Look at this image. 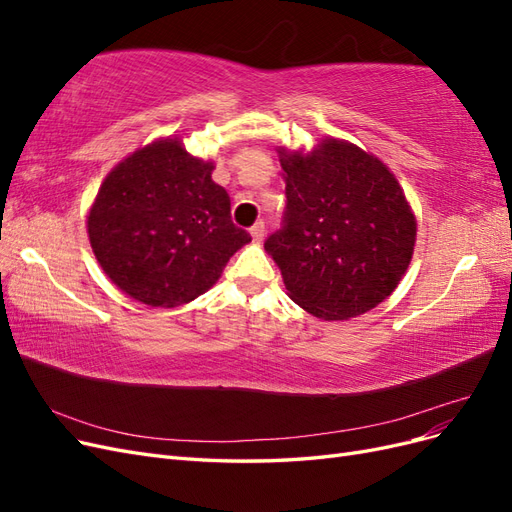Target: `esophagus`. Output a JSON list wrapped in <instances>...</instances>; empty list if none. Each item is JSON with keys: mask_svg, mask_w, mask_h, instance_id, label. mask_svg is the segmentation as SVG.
<instances>
[{"mask_svg": "<svg viewBox=\"0 0 512 512\" xmlns=\"http://www.w3.org/2000/svg\"><path fill=\"white\" fill-rule=\"evenodd\" d=\"M250 235H252V239H254L256 243H260V241H262V237H265V224H262V222H256V224L250 228Z\"/></svg>", "mask_w": 512, "mask_h": 512, "instance_id": "esophagus-1", "label": "esophagus"}]
</instances>
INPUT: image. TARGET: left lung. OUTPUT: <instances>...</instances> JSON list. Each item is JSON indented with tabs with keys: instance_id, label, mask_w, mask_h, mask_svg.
Wrapping results in <instances>:
<instances>
[{
	"instance_id": "left-lung-1",
	"label": "left lung",
	"mask_w": 512,
	"mask_h": 512,
	"mask_svg": "<svg viewBox=\"0 0 512 512\" xmlns=\"http://www.w3.org/2000/svg\"><path fill=\"white\" fill-rule=\"evenodd\" d=\"M286 224L265 243L288 297L320 320H348L382 303L406 275L416 218L380 158L342 138L312 151L277 149Z\"/></svg>"
}]
</instances>
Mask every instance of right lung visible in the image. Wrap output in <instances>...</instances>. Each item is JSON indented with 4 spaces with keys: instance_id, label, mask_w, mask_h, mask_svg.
Returning <instances> with one entry per match:
<instances>
[{
    "instance_id": "right-lung-1",
    "label": "right lung",
    "mask_w": 512,
    "mask_h": 512,
    "mask_svg": "<svg viewBox=\"0 0 512 512\" xmlns=\"http://www.w3.org/2000/svg\"><path fill=\"white\" fill-rule=\"evenodd\" d=\"M213 168L179 136H166L138 147L104 177L87 213L91 252L134 301H194L252 241L232 224L228 192L211 179Z\"/></svg>"
}]
</instances>
